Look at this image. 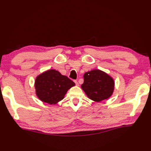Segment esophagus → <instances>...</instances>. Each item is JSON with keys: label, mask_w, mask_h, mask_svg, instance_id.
Instances as JSON below:
<instances>
[{"label": "esophagus", "mask_w": 151, "mask_h": 151, "mask_svg": "<svg viewBox=\"0 0 151 151\" xmlns=\"http://www.w3.org/2000/svg\"><path fill=\"white\" fill-rule=\"evenodd\" d=\"M74 83H76V86H79V83H78V82H77V81H74Z\"/></svg>", "instance_id": "1"}]
</instances>
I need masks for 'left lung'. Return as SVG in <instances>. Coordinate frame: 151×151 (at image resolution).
I'll list each match as a JSON object with an SVG mask.
<instances>
[{"label": "left lung", "mask_w": 151, "mask_h": 151, "mask_svg": "<svg viewBox=\"0 0 151 151\" xmlns=\"http://www.w3.org/2000/svg\"><path fill=\"white\" fill-rule=\"evenodd\" d=\"M84 83L81 85L88 98L95 102H100L110 98L115 89V81L107 73L94 69L84 74Z\"/></svg>", "instance_id": "1"}]
</instances>
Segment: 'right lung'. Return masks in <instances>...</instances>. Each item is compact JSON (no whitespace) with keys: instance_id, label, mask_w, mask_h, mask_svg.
Masks as SVG:
<instances>
[{"instance_id":"obj_1","label":"right lung","mask_w":151,"mask_h":151,"mask_svg":"<svg viewBox=\"0 0 151 151\" xmlns=\"http://www.w3.org/2000/svg\"><path fill=\"white\" fill-rule=\"evenodd\" d=\"M75 83L55 69L43 72L36 77L35 92L43 103L55 104L64 98L67 91Z\"/></svg>"}]
</instances>
